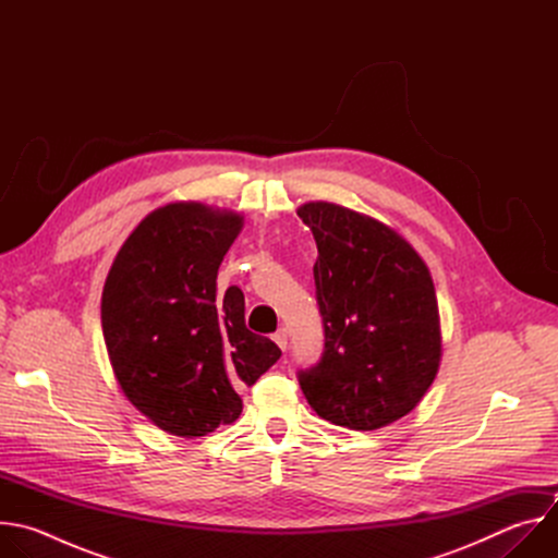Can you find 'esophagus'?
<instances>
[{
  "label": "esophagus",
  "instance_id": "34e87169",
  "mask_svg": "<svg viewBox=\"0 0 558 558\" xmlns=\"http://www.w3.org/2000/svg\"><path fill=\"white\" fill-rule=\"evenodd\" d=\"M274 342L282 349V351H287V344H289V336H287V329H278L276 333H274Z\"/></svg>",
  "mask_w": 558,
  "mask_h": 558
}]
</instances>
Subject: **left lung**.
Instances as JSON below:
<instances>
[{"label": "left lung", "mask_w": 558, "mask_h": 558, "mask_svg": "<svg viewBox=\"0 0 558 558\" xmlns=\"http://www.w3.org/2000/svg\"><path fill=\"white\" fill-rule=\"evenodd\" d=\"M311 227L315 295L325 323L323 360L300 388L323 420L377 430L409 415L441 364V325L424 258L392 227L349 207H298Z\"/></svg>", "instance_id": "obj_1"}]
</instances>
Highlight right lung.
Returning <instances> with one entry per match:
<instances>
[{"label":"right lung","mask_w":558,"mask_h":558,"mask_svg":"<svg viewBox=\"0 0 558 558\" xmlns=\"http://www.w3.org/2000/svg\"><path fill=\"white\" fill-rule=\"evenodd\" d=\"M245 225L194 201L149 211L125 238L101 295V327L128 402L177 437H205L243 413L280 349L245 327V295H218V267Z\"/></svg>","instance_id":"1"}]
</instances>
